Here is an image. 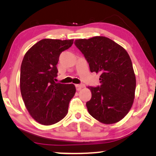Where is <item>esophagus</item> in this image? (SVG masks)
Returning a JSON list of instances; mask_svg holds the SVG:
<instances>
[{
    "label": "esophagus",
    "instance_id": "esophagus-1",
    "mask_svg": "<svg viewBox=\"0 0 156 156\" xmlns=\"http://www.w3.org/2000/svg\"><path fill=\"white\" fill-rule=\"evenodd\" d=\"M75 87H76V90L80 91L82 88H84V84H75Z\"/></svg>",
    "mask_w": 156,
    "mask_h": 156
}]
</instances>
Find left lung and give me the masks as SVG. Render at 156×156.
Instances as JSON below:
<instances>
[{
    "instance_id": "8db88e82",
    "label": "left lung",
    "mask_w": 156,
    "mask_h": 156,
    "mask_svg": "<svg viewBox=\"0 0 156 156\" xmlns=\"http://www.w3.org/2000/svg\"><path fill=\"white\" fill-rule=\"evenodd\" d=\"M74 44L89 63L91 72L100 74V85L88 87L91 98L86 105L89 114L106 124L125 117L133 103L136 76L131 59L123 48L102 36L79 39Z\"/></svg>"
}]
</instances>
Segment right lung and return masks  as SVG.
<instances>
[{
  "instance_id": "add662e5",
  "label": "right lung",
  "mask_w": 156,
  "mask_h": 156,
  "mask_svg": "<svg viewBox=\"0 0 156 156\" xmlns=\"http://www.w3.org/2000/svg\"><path fill=\"white\" fill-rule=\"evenodd\" d=\"M74 40L43 39L34 44L23 57L20 67L21 95L27 111L38 123L52 125L68 112L76 92L73 84L56 83L59 55Z\"/></svg>"
}]
</instances>
